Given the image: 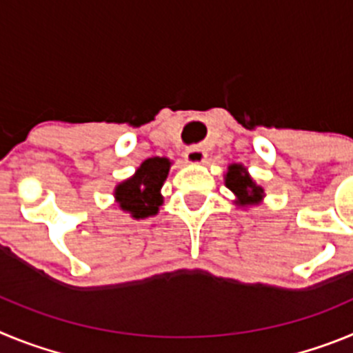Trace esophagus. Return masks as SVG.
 <instances>
[{"instance_id":"1","label":"esophagus","mask_w":353,"mask_h":353,"mask_svg":"<svg viewBox=\"0 0 353 353\" xmlns=\"http://www.w3.org/2000/svg\"><path fill=\"white\" fill-rule=\"evenodd\" d=\"M185 161L191 164H203L207 161V152L201 146H189L185 150Z\"/></svg>"}]
</instances>
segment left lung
Here are the masks:
<instances>
[{"label":"left lung","instance_id":"left-lung-1","mask_svg":"<svg viewBox=\"0 0 353 353\" xmlns=\"http://www.w3.org/2000/svg\"><path fill=\"white\" fill-rule=\"evenodd\" d=\"M226 187L236 196V205H256L263 199V189L252 182L248 170L242 164L228 166V173L224 174Z\"/></svg>","mask_w":353,"mask_h":353}]
</instances>
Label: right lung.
Instances as JSON below:
<instances>
[{
    "instance_id": "obj_1",
    "label": "right lung",
    "mask_w": 353,
    "mask_h": 353,
    "mask_svg": "<svg viewBox=\"0 0 353 353\" xmlns=\"http://www.w3.org/2000/svg\"><path fill=\"white\" fill-rule=\"evenodd\" d=\"M171 162L166 157L146 159L130 179L118 183L114 198L123 212L134 219H146L155 215L162 205L161 187L168 179Z\"/></svg>"
}]
</instances>
